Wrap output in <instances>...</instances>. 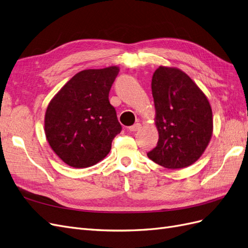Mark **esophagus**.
I'll return each mask as SVG.
<instances>
[{"instance_id": "34e87169", "label": "esophagus", "mask_w": 248, "mask_h": 248, "mask_svg": "<svg viewBox=\"0 0 248 248\" xmlns=\"http://www.w3.org/2000/svg\"><path fill=\"white\" fill-rule=\"evenodd\" d=\"M140 128H141V125L140 123H137V124H134V125L129 127V131L136 132V131H139Z\"/></svg>"}]
</instances>
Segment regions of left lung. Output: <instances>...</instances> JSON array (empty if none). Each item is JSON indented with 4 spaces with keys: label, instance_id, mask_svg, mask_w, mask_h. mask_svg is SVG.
<instances>
[{
    "label": "left lung",
    "instance_id": "left-lung-1",
    "mask_svg": "<svg viewBox=\"0 0 248 248\" xmlns=\"http://www.w3.org/2000/svg\"><path fill=\"white\" fill-rule=\"evenodd\" d=\"M151 88L159 139L147 155L166 169L189 167L205 152L212 138L213 116L207 96L175 67L159 66Z\"/></svg>",
    "mask_w": 248,
    "mask_h": 248
}]
</instances>
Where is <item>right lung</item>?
<instances>
[{"instance_id": "1", "label": "right lung", "mask_w": 248, "mask_h": 248, "mask_svg": "<svg viewBox=\"0 0 248 248\" xmlns=\"http://www.w3.org/2000/svg\"><path fill=\"white\" fill-rule=\"evenodd\" d=\"M120 68L87 69L77 73L48 103L44 132L59 158L76 169L101 161L122 127L108 93Z\"/></svg>"}]
</instances>
